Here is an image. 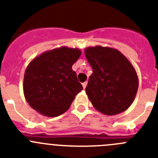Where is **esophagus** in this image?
Instances as JSON below:
<instances>
[{"mask_svg":"<svg viewBox=\"0 0 158 158\" xmlns=\"http://www.w3.org/2000/svg\"><path fill=\"white\" fill-rule=\"evenodd\" d=\"M87 84H88V82H87V81L84 82V83L82 84V86H83V89H85L86 86H87Z\"/></svg>","mask_w":158,"mask_h":158,"instance_id":"34e87169","label":"esophagus"}]
</instances>
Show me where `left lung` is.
I'll return each instance as SVG.
<instances>
[{
    "mask_svg": "<svg viewBox=\"0 0 158 158\" xmlns=\"http://www.w3.org/2000/svg\"><path fill=\"white\" fill-rule=\"evenodd\" d=\"M93 73L85 89L93 107L107 115L128 109L139 89V78L132 64L118 50L89 47L85 50Z\"/></svg>",
    "mask_w": 158,
    "mask_h": 158,
    "instance_id": "left-lung-1",
    "label": "left lung"
}]
</instances>
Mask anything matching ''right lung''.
<instances>
[{
	"label": "right lung",
	"instance_id": "obj_1",
	"mask_svg": "<svg viewBox=\"0 0 158 158\" xmlns=\"http://www.w3.org/2000/svg\"><path fill=\"white\" fill-rule=\"evenodd\" d=\"M81 54L78 48L62 47L43 52L28 64L23 89L29 105L48 117L62 115L83 89L72 65Z\"/></svg>",
	"mask_w": 158,
	"mask_h": 158
}]
</instances>
